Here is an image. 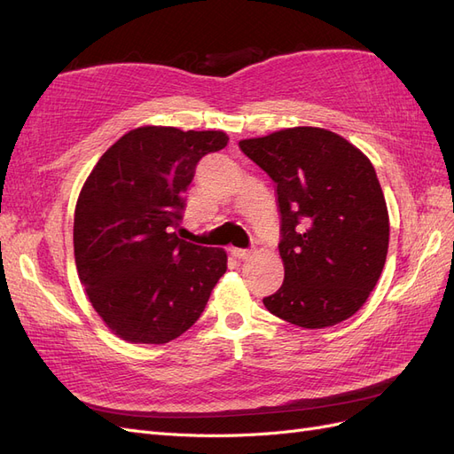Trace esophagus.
Segmentation results:
<instances>
[{
    "label": "esophagus",
    "instance_id": "esophagus-1",
    "mask_svg": "<svg viewBox=\"0 0 454 454\" xmlns=\"http://www.w3.org/2000/svg\"><path fill=\"white\" fill-rule=\"evenodd\" d=\"M231 254L239 259H250L254 255L252 250H240V248H231Z\"/></svg>",
    "mask_w": 454,
    "mask_h": 454
}]
</instances>
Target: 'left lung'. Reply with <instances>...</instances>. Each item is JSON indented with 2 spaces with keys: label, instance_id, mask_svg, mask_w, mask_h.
<instances>
[{
  "label": "left lung",
  "instance_id": "left-lung-1",
  "mask_svg": "<svg viewBox=\"0 0 454 454\" xmlns=\"http://www.w3.org/2000/svg\"><path fill=\"white\" fill-rule=\"evenodd\" d=\"M274 182L284 282L267 310L307 329L358 312L380 277L390 222L373 164L342 136L294 127L239 142Z\"/></svg>",
  "mask_w": 454,
  "mask_h": 454
}]
</instances>
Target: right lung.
Here are the masks:
<instances>
[{"mask_svg": "<svg viewBox=\"0 0 454 454\" xmlns=\"http://www.w3.org/2000/svg\"><path fill=\"white\" fill-rule=\"evenodd\" d=\"M223 130L145 125L94 164L75 204L74 254L92 309L112 333L164 345L202 314L227 270L223 248L177 239L197 162L223 149Z\"/></svg>", "mask_w": 454, "mask_h": 454, "instance_id": "obj_1", "label": "right lung"}]
</instances>
